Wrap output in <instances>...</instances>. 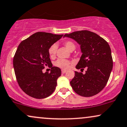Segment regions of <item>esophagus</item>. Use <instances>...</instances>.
<instances>
[{
    "mask_svg": "<svg viewBox=\"0 0 127 127\" xmlns=\"http://www.w3.org/2000/svg\"><path fill=\"white\" fill-rule=\"evenodd\" d=\"M66 72H67L66 70H62V74H64V73H65Z\"/></svg>",
    "mask_w": 127,
    "mask_h": 127,
    "instance_id": "obj_1",
    "label": "esophagus"
}]
</instances>
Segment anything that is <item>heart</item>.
<instances>
[{
    "label": "heart",
    "mask_w": 127,
    "mask_h": 127,
    "mask_svg": "<svg viewBox=\"0 0 127 127\" xmlns=\"http://www.w3.org/2000/svg\"><path fill=\"white\" fill-rule=\"evenodd\" d=\"M64 46L66 47L70 51H73L75 49V44L73 42L71 41H65L64 42ZM57 46L56 44H53L51 46L49 47L48 48V54L50 56V57L51 58H54L56 56V52H57ZM54 65L56 67H57L62 68V69L66 70L68 69V67H69L70 62V61L67 60L65 59H59L57 60L56 62H54Z\"/></svg>",
    "instance_id": "heart-1"
}]
</instances>
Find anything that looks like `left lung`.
<instances>
[{
	"mask_svg": "<svg viewBox=\"0 0 127 127\" xmlns=\"http://www.w3.org/2000/svg\"><path fill=\"white\" fill-rule=\"evenodd\" d=\"M64 36L74 39L80 45L82 55L76 68L87 67L86 73L75 71L70 85L76 94L91 97L100 92L109 80L113 67L111 50L103 38L89 31L73 32Z\"/></svg>",
	"mask_w": 127,
	"mask_h": 127,
	"instance_id": "1",
	"label": "left lung"
}]
</instances>
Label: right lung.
Returning <instances> with one entry per match:
<instances>
[{
	"mask_svg": "<svg viewBox=\"0 0 127 127\" xmlns=\"http://www.w3.org/2000/svg\"><path fill=\"white\" fill-rule=\"evenodd\" d=\"M63 36L38 32L19 44L13 57V68L18 85L28 95L43 99L56 89L62 71L53 67L48 51ZM46 66L51 68L50 73H42Z\"/></svg>",
	"mask_w": 127,
	"mask_h": 127,
	"instance_id": "1",
	"label": "right lung"
}]
</instances>
